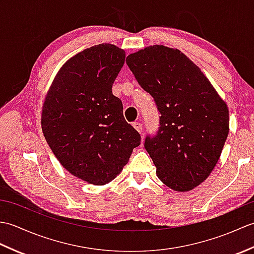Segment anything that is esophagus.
Here are the masks:
<instances>
[{"label": "esophagus", "mask_w": 254, "mask_h": 254, "mask_svg": "<svg viewBox=\"0 0 254 254\" xmlns=\"http://www.w3.org/2000/svg\"><path fill=\"white\" fill-rule=\"evenodd\" d=\"M133 127H134V128H135V130H136L138 133H142L143 126H142V123H141V122H135V123H133Z\"/></svg>", "instance_id": "1"}]
</instances>
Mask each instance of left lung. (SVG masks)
<instances>
[{"label":"left lung","mask_w":254,"mask_h":254,"mask_svg":"<svg viewBox=\"0 0 254 254\" xmlns=\"http://www.w3.org/2000/svg\"><path fill=\"white\" fill-rule=\"evenodd\" d=\"M127 63L161 115L157 135L145 139L156 175L174 191L193 190L207 179L223 152L229 133L227 105L180 50L149 46L127 56Z\"/></svg>","instance_id":"8db88e82"}]
</instances>
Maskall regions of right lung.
Segmentation results:
<instances>
[{"label":"right lung","mask_w":254,"mask_h":254,"mask_svg":"<svg viewBox=\"0 0 254 254\" xmlns=\"http://www.w3.org/2000/svg\"><path fill=\"white\" fill-rule=\"evenodd\" d=\"M124 61L126 51L111 44L76 53L58 71L42 105L41 128L52 153L69 174L94 186L115 179L141 144L112 94Z\"/></svg>","instance_id":"1"}]
</instances>
